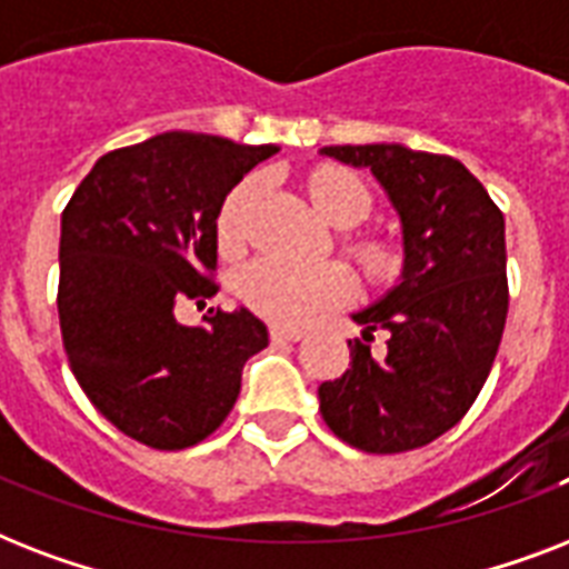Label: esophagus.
I'll return each mask as SVG.
<instances>
[{"label": "esophagus", "mask_w": 569, "mask_h": 569, "mask_svg": "<svg viewBox=\"0 0 569 569\" xmlns=\"http://www.w3.org/2000/svg\"><path fill=\"white\" fill-rule=\"evenodd\" d=\"M301 339H303L301 330L271 328V342H274V346H286V342H301Z\"/></svg>", "instance_id": "1"}]
</instances>
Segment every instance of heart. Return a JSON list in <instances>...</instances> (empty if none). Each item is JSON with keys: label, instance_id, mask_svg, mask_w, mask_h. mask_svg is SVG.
Returning a JSON list of instances; mask_svg holds the SVG:
<instances>
[{"label": "heart", "instance_id": "b5f03b06", "mask_svg": "<svg viewBox=\"0 0 569 569\" xmlns=\"http://www.w3.org/2000/svg\"><path fill=\"white\" fill-rule=\"evenodd\" d=\"M257 180L239 182L227 194L218 212V244L223 253H236L244 244L248 212L257 200ZM312 209L339 230H355L372 214V191L366 182L346 168H316L307 180ZM348 257L355 259L363 277L375 286L392 283L401 274L405 257L392 241L380 236H357L348 241ZM241 303L259 319L298 328L316 312L346 303L355 295V277L342 266H301L289 259L262 257L241 268L236 280Z\"/></svg>", "mask_w": 569, "mask_h": 569}]
</instances>
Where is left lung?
I'll list each match as a JSON object with an SVG mask.
<instances>
[{
  "mask_svg": "<svg viewBox=\"0 0 569 569\" xmlns=\"http://www.w3.org/2000/svg\"><path fill=\"white\" fill-rule=\"evenodd\" d=\"M369 168L396 206L405 236L401 283L355 312L363 339L351 369L319 387L328 428L355 449L398 455L437 440L467 416L493 369L508 319L505 218L451 156L405 144L321 147ZM375 329H389L375 356Z\"/></svg>",
  "mask_w": 569,
  "mask_h": 569,
  "instance_id": "1",
  "label": "left lung"
}]
</instances>
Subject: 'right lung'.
Returning a JSON list of instances; mask_svg holds the SVG:
<instances>
[{
  "mask_svg": "<svg viewBox=\"0 0 569 569\" xmlns=\"http://www.w3.org/2000/svg\"><path fill=\"white\" fill-rule=\"evenodd\" d=\"M277 153L203 132H164L111 150L61 212L58 319L67 360L91 405L150 449H189L236 405L248 357L268 346L250 310L180 301L218 292V212L241 177Z\"/></svg>",
  "mask_w": 569,
  "mask_h": 569,
  "instance_id": "1",
  "label": "right lung"
}]
</instances>
